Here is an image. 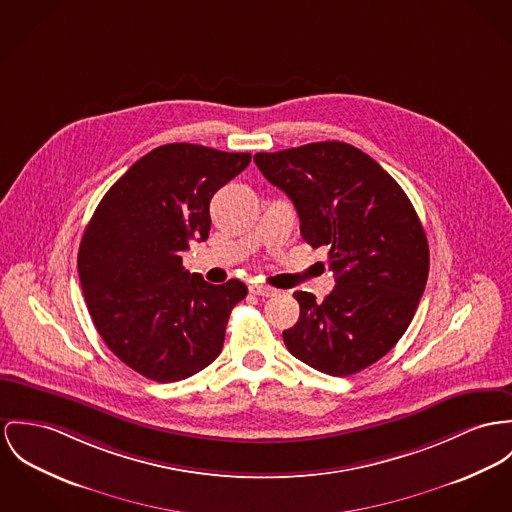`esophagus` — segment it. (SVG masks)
Returning a JSON list of instances; mask_svg holds the SVG:
<instances>
[{
    "mask_svg": "<svg viewBox=\"0 0 512 512\" xmlns=\"http://www.w3.org/2000/svg\"><path fill=\"white\" fill-rule=\"evenodd\" d=\"M249 292L251 294H255V296H275L276 288L273 286H267V284H263V282H253L251 286H249Z\"/></svg>",
    "mask_w": 512,
    "mask_h": 512,
    "instance_id": "1",
    "label": "esophagus"
}]
</instances>
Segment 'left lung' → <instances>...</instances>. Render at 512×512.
Returning a JSON list of instances; mask_svg holds the SVG:
<instances>
[{"instance_id": "1", "label": "left lung", "mask_w": 512, "mask_h": 512, "mask_svg": "<svg viewBox=\"0 0 512 512\" xmlns=\"http://www.w3.org/2000/svg\"><path fill=\"white\" fill-rule=\"evenodd\" d=\"M261 173L294 202L300 234L329 249L335 288L317 304L294 292L300 317L282 333L298 360L351 376L409 327L429 276V243L411 200L374 159L345 142L255 154Z\"/></svg>"}]
</instances>
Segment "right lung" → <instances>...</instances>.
Wrapping results in <instances>:
<instances>
[{"mask_svg": "<svg viewBox=\"0 0 512 512\" xmlns=\"http://www.w3.org/2000/svg\"><path fill=\"white\" fill-rule=\"evenodd\" d=\"M251 161L197 144H165L138 159L99 202L79 243L81 290L118 358L154 382H179L222 353L247 286L208 284L181 253L210 232V198Z\"/></svg>", "mask_w": 512, "mask_h": 512, "instance_id": "obj_1", "label": "right lung"}]
</instances>
